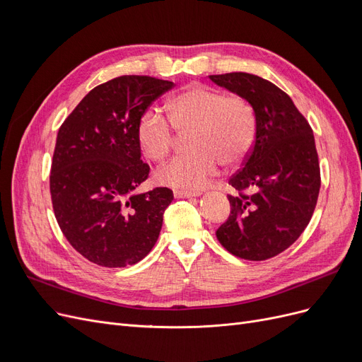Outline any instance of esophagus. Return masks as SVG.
<instances>
[{
    "instance_id": "1",
    "label": "esophagus",
    "mask_w": 362,
    "mask_h": 362,
    "mask_svg": "<svg viewBox=\"0 0 362 362\" xmlns=\"http://www.w3.org/2000/svg\"><path fill=\"white\" fill-rule=\"evenodd\" d=\"M201 194V192H198V190H180V189H177V190H173V196L175 198H194V196H199Z\"/></svg>"
}]
</instances>
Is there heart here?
Segmentation results:
<instances>
[{
    "label": "heart",
    "mask_w": 362,
    "mask_h": 362,
    "mask_svg": "<svg viewBox=\"0 0 362 362\" xmlns=\"http://www.w3.org/2000/svg\"><path fill=\"white\" fill-rule=\"evenodd\" d=\"M175 131H189L192 151L172 158L156 172L158 184L180 190H196L213 177L218 161L233 168L254 146L257 115L242 95H226L205 84H190L166 101ZM157 108H146L136 127L139 148L148 160L161 161L173 145V130Z\"/></svg>",
    "instance_id": "b5f03b06"
}]
</instances>
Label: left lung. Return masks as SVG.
Here are the masks:
<instances>
[{
  "mask_svg": "<svg viewBox=\"0 0 362 362\" xmlns=\"http://www.w3.org/2000/svg\"><path fill=\"white\" fill-rule=\"evenodd\" d=\"M245 96L257 115V137L229 184L231 214L216 237L233 255L264 261L290 247L310 223L320 192L313 129L278 86L246 72L210 75Z\"/></svg>",
  "mask_w": 362,
  "mask_h": 362,
  "instance_id": "obj_1",
  "label": "left lung"
}]
</instances>
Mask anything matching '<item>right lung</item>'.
<instances>
[{
	"label": "right lung",
	"instance_id": "right-lung-1",
	"mask_svg": "<svg viewBox=\"0 0 362 362\" xmlns=\"http://www.w3.org/2000/svg\"><path fill=\"white\" fill-rule=\"evenodd\" d=\"M173 86L146 75L117 76L87 93L59 129L49 175L54 214L71 246L98 266L136 264L160 235L173 193H137L149 166L140 160L136 127Z\"/></svg>",
	"mask_w": 362,
	"mask_h": 362
}]
</instances>
